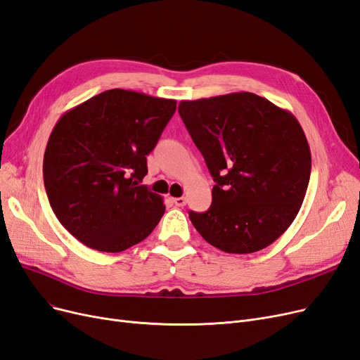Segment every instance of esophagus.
Returning <instances> with one entry per match:
<instances>
[{
  "instance_id": "34e87169",
  "label": "esophagus",
  "mask_w": 360,
  "mask_h": 360,
  "mask_svg": "<svg viewBox=\"0 0 360 360\" xmlns=\"http://www.w3.org/2000/svg\"><path fill=\"white\" fill-rule=\"evenodd\" d=\"M172 202H174L177 207H183L186 204V198H183V196L172 198Z\"/></svg>"
}]
</instances>
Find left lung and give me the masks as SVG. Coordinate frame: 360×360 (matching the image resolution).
Instances as JSON below:
<instances>
[{
	"instance_id": "obj_1",
	"label": "left lung",
	"mask_w": 360,
	"mask_h": 360,
	"mask_svg": "<svg viewBox=\"0 0 360 360\" xmlns=\"http://www.w3.org/2000/svg\"><path fill=\"white\" fill-rule=\"evenodd\" d=\"M179 113L216 184L205 213H189L221 252L247 255L286 232L307 193L311 152L290 111L252 92L181 101Z\"/></svg>"
}]
</instances>
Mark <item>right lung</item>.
<instances>
[{
  "label": "right lung",
  "mask_w": 360,
  "mask_h": 360,
  "mask_svg": "<svg viewBox=\"0 0 360 360\" xmlns=\"http://www.w3.org/2000/svg\"><path fill=\"white\" fill-rule=\"evenodd\" d=\"M176 100L110 89L60 116L49 137L43 179L55 216L72 237L117 253L152 233L162 196L140 184Z\"/></svg>",
  "instance_id": "right-lung-1"
}]
</instances>
